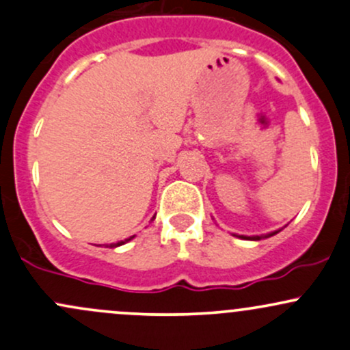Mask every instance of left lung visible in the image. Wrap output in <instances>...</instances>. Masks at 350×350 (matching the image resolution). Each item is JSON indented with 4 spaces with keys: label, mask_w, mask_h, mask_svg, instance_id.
Listing matches in <instances>:
<instances>
[{
    "label": "left lung",
    "mask_w": 350,
    "mask_h": 350,
    "mask_svg": "<svg viewBox=\"0 0 350 350\" xmlns=\"http://www.w3.org/2000/svg\"><path fill=\"white\" fill-rule=\"evenodd\" d=\"M278 231H280V230H278ZM278 231H271V233H268V234H260V237H245V234H234V237L241 238V240H253V241H258V240H262V238H270V237H273V234H277Z\"/></svg>",
    "instance_id": "1"
}]
</instances>
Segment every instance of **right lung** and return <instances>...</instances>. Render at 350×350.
<instances>
[{
	"instance_id": "1",
	"label": "right lung",
	"mask_w": 350,
	"mask_h": 350,
	"mask_svg": "<svg viewBox=\"0 0 350 350\" xmlns=\"http://www.w3.org/2000/svg\"><path fill=\"white\" fill-rule=\"evenodd\" d=\"M132 238L134 237H131V238H127V240H124V241H119V243H113V245H110V248H116V246H120V245H124V243H127V241H131Z\"/></svg>"
}]
</instances>
